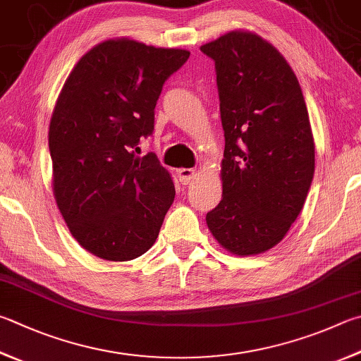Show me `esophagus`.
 <instances>
[{
  "label": "esophagus",
  "instance_id": "obj_1",
  "mask_svg": "<svg viewBox=\"0 0 361 361\" xmlns=\"http://www.w3.org/2000/svg\"><path fill=\"white\" fill-rule=\"evenodd\" d=\"M176 175H178V180L181 185H189V183L194 180L195 172L192 169H180L176 170Z\"/></svg>",
  "mask_w": 361,
  "mask_h": 361
}]
</instances>
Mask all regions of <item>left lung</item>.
Returning <instances> with one entry per match:
<instances>
[{
  "label": "left lung",
  "instance_id": "obj_1",
  "mask_svg": "<svg viewBox=\"0 0 361 361\" xmlns=\"http://www.w3.org/2000/svg\"><path fill=\"white\" fill-rule=\"evenodd\" d=\"M200 50L214 61L226 137L222 199L207 224L227 251L265 252L284 238L312 183L305 97L283 55L257 35L232 31Z\"/></svg>",
  "mask_w": 361,
  "mask_h": 361
}]
</instances>
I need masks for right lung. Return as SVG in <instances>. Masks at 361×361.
<instances>
[{
  "mask_svg": "<svg viewBox=\"0 0 361 361\" xmlns=\"http://www.w3.org/2000/svg\"><path fill=\"white\" fill-rule=\"evenodd\" d=\"M189 51L130 39L106 41L72 69L49 130L54 194L78 243L97 257L124 262L158 238L175 199L158 156H137L154 130L164 83Z\"/></svg>",
  "mask_w": 361,
  "mask_h": 361,
  "instance_id": "obj_1",
  "label": "right lung"
}]
</instances>
